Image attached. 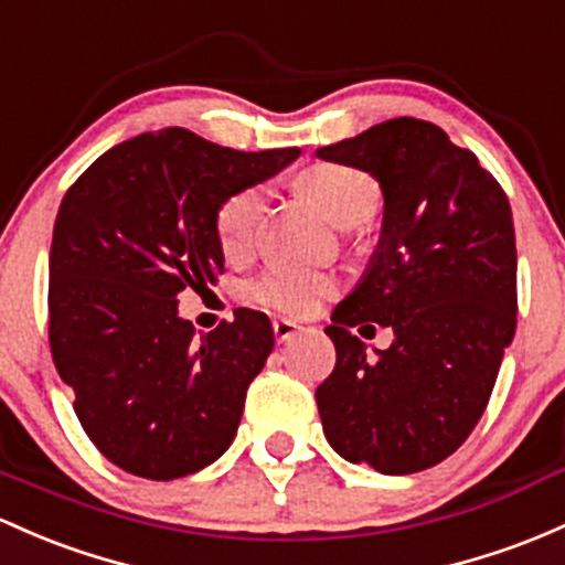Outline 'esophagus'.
I'll use <instances>...</instances> for the list:
<instances>
[{"instance_id": "34e87169", "label": "esophagus", "mask_w": 565, "mask_h": 565, "mask_svg": "<svg viewBox=\"0 0 565 565\" xmlns=\"http://www.w3.org/2000/svg\"><path fill=\"white\" fill-rule=\"evenodd\" d=\"M273 332H276L278 343H289V340H295L302 332V327L292 319H276L273 321Z\"/></svg>"}]
</instances>
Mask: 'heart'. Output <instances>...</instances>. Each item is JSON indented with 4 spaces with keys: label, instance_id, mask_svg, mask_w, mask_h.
<instances>
[{
    "label": "heart",
    "instance_id": "1",
    "mask_svg": "<svg viewBox=\"0 0 565 565\" xmlns=\"http://www.w3.org/2000/svg\"><path fill=\"white\" fill-rule=\"evenodd\" d=\"M297 190L313 203L327 220L340 227H359L373 220L381 190L375 179L351 166L316 163L297 177ZM263 190L244 188L220 203L214 214V233L220 249L227 257H241L252 246L263 216ZM338 292V281L327 273L273 268L249 287V295L263 306L281 313L306 316L321 306V300Z\"/></svg>",
    "mask_w": 565,
    "mask_h": 565
}]
</instances>
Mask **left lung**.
<instances>
[{
    "label": "left lung",
    "mask_w": 565,
    "mask_h": 565,
    "mask_svg": "<svg viewBox=\"0 0 565 565\" xmlns=\"http://www.w3.org/2000/svg\"><path fill=\"white\" fill-rule=\"evenodd\" d=\"M319 158L367 171L383 190V231L362 284L334 308L338 362L316 388L334 454L381 475L445 461L486 413L518 327V252L507 192L443 128L394 117L321 147ZM395 330L367 358L350 334Z\"/></svg>",
    "instance_id": "8db88e82"
}]
</instances>
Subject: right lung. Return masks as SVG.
Returning <instances> with one entry per match:
<instances>
[{
  "instance_id": "right-lung-1",
  "label": "right lung",
  "mask_w": 565,
  "mask_h": 565,
  "mask_svg": "<svg viewBox=\"0 0 565 565\" xmlns=\"http://www.w3.org/2000/svg\"><path fill=\"white\" fill-rule=\"evenodd\" d=\"M297 154L166 128L115 145L66 190L51 246V351L79 424L115 467L177 480L231 448L273 351L270 319L235 308L195 338L177 297L225 268L220 203Z\"/></svg>"
}]
</instances>
